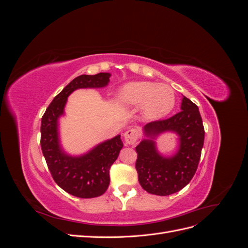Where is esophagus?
Listing matches in <instances>:
<instances>
[{
  "label": "esophagus",
  "mask_w": 248,
  "mask_h": 248,
  "mask_svg": "<svg viewBox=\"0 0 248 248\" xmlns=\"http://www.w3.org/2000/svg\"><path fill=\"white\" fill-rule=\"evenodd\" d=\"M140 138V130L137 128H130L124 134V139L127 145H134Z\"/></svg>",
  "instance_id": "34e87169"
}]
</instances>
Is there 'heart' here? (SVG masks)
<instances>
[{
  "label": "heart",
  "mask_w": 248,
  "mask_h": 248,
  "mask_svg": "<svg viewBox=\"0 0 248 248\" xmlns=\"http://www.w3.org/2000/svg\"><path fill=\"white\" fill-rule=\"evenodd\" d=\"M118 100L125 107L142 106L147 119L162 118L172 109L176 102L175 92L170 86L150 81L129 82L118 93Z\"/></svg>",
  "instance_id": "b5f03b06"
}]
</instances>
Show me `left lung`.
Masks as SVG:
<instances>
[{
    "mask_svg": "<svg viewBox=\"0 0 248 248\" xmlns=\"http://www.w3.org/2000/svg\"><path fill=\"white\" fill-rule=\"evenodd\" d=\"M172 131L179 137V149L171 157L156 151L153 140L156 135ZM145 136L136 150V169L140 186L156 196H170L190 182L199 166L204 146L205 129L197 104L183 97L181 111L169 119L150 122L144 127Z\"/></svg>",
    "mask_w": 248,
    "mask_h": 248,
    "instance_id": "obj_1",
    "label": "left lung"
}]
</instances>
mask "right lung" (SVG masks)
Instances as JSON below:
<instances>
[{
	"label": "right lung",
	"instance_id": "obj_1",
	"mask_svg": "<svg viewBox=\"0 0 248 248\" xmlns=\"http://www.w3.org/2000/svg\"><path fill=\"white\" fill-rule=\"evenodd\" d=\"M109 73L82 74L71 80L50 102L41 120V150L55 182L71 196L91 199L107 191L109 169L118 158L123 142L117 136L97 145L81 156L66 154L60 146L58 119L64 114L68 96L77 89L103 88L109 81Z\"/></svg>",
	"mask_w": 248,
	"mask_h": 248
}]
</instances>
